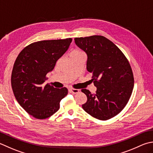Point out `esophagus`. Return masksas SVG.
Returning <instances> with one entry per match:
<instances>
[{"label": "esophagus", "mask_w": 153, "mask_h": 153, "mask_svg": "<svg viewBox=\"0 0 153 153\" xmlns=\"http://www.w3.org/2000/svg\"><path fill=\"white\" fill-rule=\"evenodd\" d=\"M70 91L71 93V94H77V93L79 91V89H77L71 88V89H70Z\"/></svg>", "instance_id": "obj_1"}]
</instances>
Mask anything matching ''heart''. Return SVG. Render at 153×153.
I'll return each mask as SVG.
<instances>
[{
  "mask_svg": "<svg viewBox=\"0 0 153 153\" xmlns=\"http://www.w3.org/2000/svg\"><path fill=\"white\" fill-rule=\"evenodd\" d=\"M80 53H83L81 52V51H79V50H76L73 51V52L71 53V55H74V54H80Z\"/></svg>",
  "mask_w": 153,
  "mask_h": 153,
  "instance_id": "obj_1",
  "label": "heart"
}]
</instances>
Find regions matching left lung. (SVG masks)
I'll use <instances>...</instances> for the list:
<instances>
[{
	"label": "left lung",
	"mask_w": 153,
	"mask_h": 153,
	"mask_svg": "<svg viewBox=\"0 0 153 153\" xmlns=\"http://www.w3.org/2000/svg\"><path fill=\"white\" fill-rule=\"evenodd\" d=\"M75 42L88 55L87 70L92 73L95 94L82 91L88 100L82 108L89 115L106 121L120 113L132 94L134 77L129 62L116 45L103 36L75 38Z\"/></svg>",
	"instance_id": "1"
}]
</instances>
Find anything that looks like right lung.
Segmentation results:
<instances>
[{"label":"right lung","mask_w":153,"mask_h":153,"mask_svg":"<svg viewBox=\"0 0 153 153\" xmlns=\"http://www.w3.org/2000/svg\"><path fill=\"white\" fill-rule=\"evenodd\" d=\"M71 41L69 38L36 42L17 56L12 71V88L20 106L33 117H50L58 111L59 102L67 95L66 88L58 89L44 83Z\"/></svg>","instance_id":"add662e5"}]
</instances>
